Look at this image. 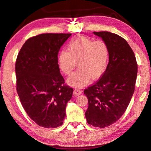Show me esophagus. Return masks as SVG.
I'll return each instance as SVG.
<instances>
[{"label": "esophagus", "mask_w": 151, "mask_h": 151, "mask_svg": "<svg viewBox=\"0 0 151 151\" xmlns=\"http://www.w3.org/2000/svg\"><path fill=\"white\" fill-rule=\"evenodd\" d=\"M82 92H83V91H82V90H80L78 88H75V90H74L73 95L75 96H77L81 94Z\"/></svg>", "instance_id": "obj_1"}]
</instances>
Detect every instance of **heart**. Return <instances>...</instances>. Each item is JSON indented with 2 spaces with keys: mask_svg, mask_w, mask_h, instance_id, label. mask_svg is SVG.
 Returning a JSON list of instances; mask_svg holds the SVG:
<instances>
[{
  "mask_svg": "<svg viewBox=\"0 0 151 151\" xmlns=\"http://www.w3.org/2000/svg\"><path fill=\"white\" fill-rule=\"evenodd\" d=\"M68 51L62 50L58 55L59 68L65 75H70L76 67L79 69L68 78V83L81 88L103 75L108 64L109 49L103 40H93L79 37L68 45Z\"/></svg>",
  "mask_w": 151,
  "mask_h": 151,
  "instance_id": "1",
  "label": "heart"
}]
</instances>
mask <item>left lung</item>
<instances>
[{"label": "left lung", "mask_w": 151, "mask_h": 151, "mask_svg": "<svg viewBox=\"0 0 151 151\" xmlns=\"http://www.w3.org/2000/svg\"><path fill=\"white\" fill-rule=\"evenodd\" d=\"M109 49L108 66L102 77L84 93L88 107V123L104 128L116 122L129 104L135 90L137 63L132 49L125 39L109 32H94Z\"/></svg>", "instance_id": "obj_1"}]
</instances>
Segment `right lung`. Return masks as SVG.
Returning a JSON list of instances; mask_svg holds the SVG:
<instances>
[{
  "instance_id": "obj_1",
  "label": "right lung",
  "mask_w": 151,
  "mask_h": 151,
  "mask_svg": "<svg viewBox=\"0 0 151 151\" xmlns=\"http://www.w3.org/2000/svg\"><path fill=\"white\" fill-rule=\"evenodd\" d=\"M71 34H42L26 40L15 70L16 90L26 114L38 125L55 128L63 123L73 89L65 84L58 53Z\"/></svg>"
}]
</instances>
